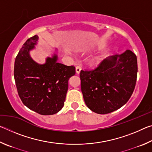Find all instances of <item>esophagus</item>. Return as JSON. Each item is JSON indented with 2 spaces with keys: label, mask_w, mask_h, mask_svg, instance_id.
<instances>
[{
  "label": "esophagus",
  "mask_w": 152,
  "mask_h": 152,
  "mask_svg": "<svg viewBox=\"0 0 152 152\" xmlns=\"http://www.w3.org/2000/svg\"><path fill=\"white\" fill-rule=\"evenodd\" d=\"M82 70V67L80 66H78L76 67V72L77 74H79L80 72V71Z\"/></svg>",
  "instance_id": "1"
}]
</instances>
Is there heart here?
<instances>
[{
    "instance_id": "heart-1",
    "label": "heart",
    "mask_w": 152,
    "mask_h": 152,
    "mask_svg": "<svg viewBox=\"0 0 152 152\" xmlns=\"http://www.w3.org/2000/svg\"><path fill=\"white\" fill-rule=\"evenodd\" d=\"M104 59V56H94V57H92L91 60H90V63L92 65H97L99 64L100 62L103 60Z\"/></svg>"
}]
</instances>
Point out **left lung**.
<instances>
[{"instance_id":"8db88e82","label":"left lung","mask_w":152,"mask_h":152,"mask_svg":"<svg viewBox=\"0 0 152 152\" xmlns=\"http://www.w3.org/2000/svg\"><path fill=\"white\" fill-rule=\"evenodd\" d=\"M137 61L127 50L104 59L92 70H81V91L84 102L98 114H107L123 107L135 89Z\"/></svg>"}]
</instances>
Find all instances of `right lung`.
<instances>
[{
	"mask_svg": "<svg viewBox=\"0 0 152 152\" xmlns=\"http://www.w3.org/2000/svg\"><path fill=\"white\" fill-rule=\"evenodd\" d=\"M38 39L35 35L23 45L15 61L14 78L20 100L29 109L43 115H53L62 109L68 88V80L75 75L74 66L57 62L54 55L44 64L32 60L29 51Z\"/></svg>",
	"mask_w": 152,
	"mask_h": 152,
	"instance_id": "obj_1",
	"label": "right lung"
}]
</instances>
